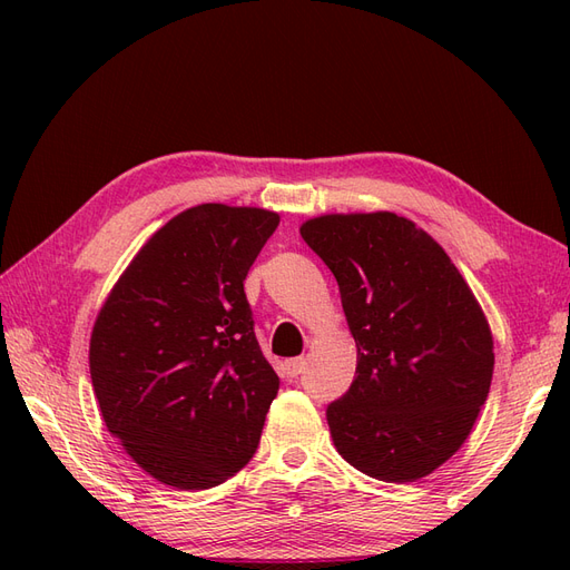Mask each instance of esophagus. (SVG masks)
Here are the masks:
<instances>
[{
    "instance_id": "34e87169",
    "label": "esophagus",
    "mask_w": 570,
    "mask_h": 570,
    "mask_svg": "<svg viewBox=\"0 0 570 570\" xmlns=\"http://www.w3.org/2000/svg\"><path fill=\"white\" fill-rule=\"evenodd\" d=\"M304 368H306V358H287L285 361V373H287V377H297V375H302L304 373Z\"/></svg>"
}]
</instances>
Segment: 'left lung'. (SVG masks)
Returning <instances> with one entry per match:
<instances>
[{"mask_svg":"<svg viewBox=\"0 0 570 570\" xmlns=\"http://www.w3.org/2000/svg\"><path fill=\"white\" fill-rule=\"evenodd\" d=\"M333 271L356 342V377L327 406L335 450L385 482L433 473L471 435L494 342L446 252L392 212L325 214L299 228Z\"/></svg>","mask_w":570,"mask_h":570,"instance_id":"8db88e82","label":"left lung"}]
</instances>
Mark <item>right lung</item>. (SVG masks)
<instances>
[{
	"label": "right lung",
	"mask_w": 570,
	"mask_h": 570,
	"mask_svg": "<svg viewBox=\"0 0 570 570\" xmlns=\"http://www.w3.org/2000/svg\"><path fill=\"white\" fill-rule=\"evenodd\" d=\"M281 216L199 204L135 254L90 337L101 419L164 485L209 490L254 456L281 381L262 354L245 278Z\"/></svg>",
	"instance_id": "obj_1"
}]
</instances>
